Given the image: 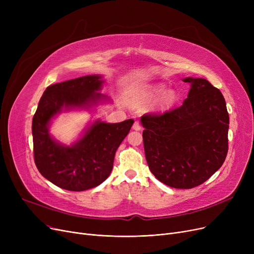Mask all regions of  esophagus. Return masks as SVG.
<instances>
[{
    "label": "esophagus",
    "mask_w": 254,
    "mask_h": 254,
    "mask_svg": "<svg viewBox=\"0 0 254 254\" xmlns=\"http://www.w3.org/2000/svg\"><path fill=\"white\" fill-rule=\"evenodd\" d=\"M142 127H141V125H140V123L139 122H135L134 123V126H132V129H135V130H140Z\"/></svg>",
    "instance_id": "esophagus-1"
}]
</instances>
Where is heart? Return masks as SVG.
<instances>
[{
	"mask_svg": "<svg viewBox=\"0 0 254 254\" xmlns=\"http://www.w3.org/2000/svg\"><path fill=\"white\" fill-rule=\"evenodd\" d=\"M165 85H154V86H149V87H145L141 90L135 91L132 95L130 96L131 101H134L136 103H145V102H149L153 99H156L157 97L160 94L162 95L156 100V106L159 109H168L170 107L175 104L177 100V95L174 90H167L164 91Z\"/></svg>",
	"mask_w": 254,
	"mask_h": 254,
	"instance_id": "b5f03b06",
	"label": "heart"
}]
</instances>
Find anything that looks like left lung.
<instances>
[{
    "instance_id": "8db88e82",
    "label": "left lung",
    "mask_w": 254,
    "mask_h": 254,
    "mask_svg": "<svg viewBox=\"0 0 254 254\" xmlns=\"http://www.w3.org/2000/svg\"><path fill=\"white\" fill-rule=\"evenodd\" d=\"M190 89L178 108L144 114L143 144L152 174L174 189L201 185L222 166L230 118L220 90L203 78H185Z\"/></svg>"
}]
</instances>
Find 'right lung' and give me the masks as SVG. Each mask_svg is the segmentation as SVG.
Wrapping results in <instances>:
<instances>
[{
	"instance_id": "add662e5",
	"label": "right lung",
	"mask_w": 254,
	"mask_h": 254,
	"mask_svg": "<svg viewBox=\"0 0 254 254\" xmlns=\"http://www.w3.org/2000/svg\"><path fill=\"white\" fill-rule=\"evenodd\" d=\"M101 78L99 75H88L48 86L33 117L37 169L47 180L65 190H90L108 178L115 152L134 124L132 119L118 124L97 120L84 136L71 146L62 145L50 137V120L64 108H84L106 99L97 92L104 82Z\"/></svg>"
}]
</instances>
